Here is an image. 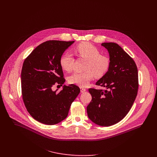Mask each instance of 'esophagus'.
Here are the masks:
<instances>
[{"label":"esophagus","instance_id":"esophagus-1","mask_svg":"<svg viewBox=\"0 0 157 157\" xmlns=\"http://www.w3.org/2000/svg\"><path fill=\"white\" fill-rule=\"evenodd\" d=\"M86 90L85 88H82V87H81V88H80V91H81V92L83 93V92H85Z\"/></svg>","mask_w":157,"mask_h":157}]
</instances>
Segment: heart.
<instances>
[{
    "mask_svg": "<svg viewBox=\"0 0 157 157\" xmlns=\"http://www.w3.org/2000/svg\"><path fill=\"white\" fill-rule=\"evenodd\" d=\"M77 55L87 60L83 72H74L69 76L67 80L70 84L77 85L81 87L88 86L94 75L100 78L108 71L111 61L109 57L101 54L100 50L90 43H82L75 49ZM74 59L70 52L63 53L60 59V65L67 72L73 69Z\"/></svg>",
    "mask_w": 157,
    "mask_h": 157,
    "instance_id": "b5f03b06",
    "label": "heart"
}]
</instances>
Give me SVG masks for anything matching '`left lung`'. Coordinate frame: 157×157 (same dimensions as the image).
Returning <instances> with one entry per match:
<instances>
[{
    "label": "left lung",
    "mask_w": 157,
    "mask_h": 157,
    "mask_svg": "<svg viewBox=\"0 0 157 157\" xmlns=\"http://www.w3.org/2000/svg\"><path fill=\"white\" fill-rule=\"evenodd\" d=\"M109 51L111 65L95 83L106 90L90 88L92 100L87 106L90 120L101 126L113 125L128 114L138 90V69L134 59L115 43H103Z\"/></svg>",
    "instance_id": "1"
}]
</instances>
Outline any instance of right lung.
<instances>
[{
    "mask_svg": "<svg viewBox=\"0 0 157 157\" xmlns=\"http://www.w3.org/2000/svg\"><path fill=\"white\" fill-rule=\"evenodd\" d=\"M74 42L46 41L37 46L23 63V101L29 113L41 123L54 125L66 118L80 92L74 84L64 86L59 92L52 90L54 85L62 86L65 82L60 59Z\"/></svg>",
    "mask_w": 157,
    "mask_h": 157,
    "instance_id": "add662e5",
    "label": "right lung"
}]
</instances>
